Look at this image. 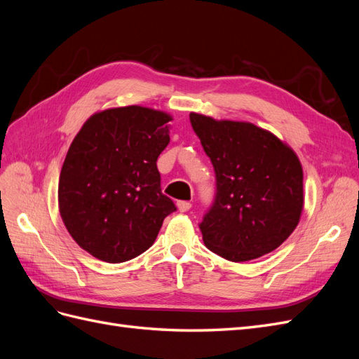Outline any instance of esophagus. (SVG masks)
I'll use <instances>...</instances> for the list:
<instances>
[{"instance_id": "34e87169", "label": "esophagus", "mask_w": 359, "mask_h": 359, "mask_svg": "<svg viewBox=\"0 0 359 359\" xmlns=\"http://www.w3.org/2000/svg\"><path fill=\"white\" fill-rule=\"evenodd\" d=\"M178 210L181 211V212H187L190 208H191V203L190 202H187V201H178Z\"/></svg>"}]
</instances>
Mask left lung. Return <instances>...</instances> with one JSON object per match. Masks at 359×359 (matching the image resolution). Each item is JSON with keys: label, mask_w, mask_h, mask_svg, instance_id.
I'll use <instances>...</instances> for the list:
<instances>
[{"label": "left lung", "mask_w": 359, "mask_h": 359, "mask_svg": "<svg viewBox=\"0 0 359 359\" xmlns=\"http://www.w3.org/2000/svg\"><path fill=\"white\" fill-rule=\"evenodd\" d=\"M215 173V194L199 229L212 253L245 262L271 253L302 211V168L273 133L250 123L190 114Z\"/></svg>", "instance_id": "obj_1"}]
</instances>
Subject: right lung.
<instances>
[{
  "label": "right lung",
  "instance_id": "add662e5",
  "mask_svg": "<svg viewBox=\"0 0 359 359\" xmlns=\"http://www.w3.org/2000/svg\"><path fill=\"white\" fill-rule=\"evenodd\" d=\"M169 121L148 107H116L93 115L76 135L60 175V212L94 257L121 264L142 255L177 211L161 193L157 169Z\"/></svg>",
  "mask_w": 359,
  "mask_h": 359
}]
</instances>
